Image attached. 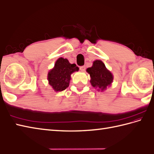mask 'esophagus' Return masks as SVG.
Masks as SVG:
<instances>
[{
  "label": "esophagus",
  "instance_id": "obj_1",
  "mask_svg": "<svg viewBox=\"0 0 154 154\" xmlns=\"http://www.w3.org/2000/svg\"><path fill=\"white\" fill-rule=\"evenodd\" d=\"M80 70L81 71H85V70H86V66H80Z\"/></svg>",
  "mask_w": 154,
  "mask_h": 154
}]
</instances>
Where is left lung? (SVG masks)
I'll return each instance as SVG.
<instances>
[{"mask_svg": "<svg viewBox=\"0 0 154 154\" xmlns=\"http://www.w3.org/2000/svg\"><path fill=\"white\" fill-rule=\"evenodd\" d=\"M86 71L90 75V83L92 86L98 88L102 91L106 90L112 82V73L106 69L105 64L101 60H95L92 66L87 68Z\"/></svg>", "mask_w": 154, "mask_h": 154, "instance_id": "left-lung-1", "label": "left lung"}]
</instances>
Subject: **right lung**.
<instances>
[{"mask_svg": "<svg viewBox=\"0 0 154 154\" xmlns=\"http://www.w3.org/2000/svg\"><path fill=\"white\" fill-rule=\"evenodd\" d=\"M79 68L75 64H70L67 59L60 58L54 64V67L49 72L48 80L49 84L56 92H61L68 87L70 75Z\"/></svg>", "mask_w": 154, "mask_h": 154, "instance_id": "add662e5", "label": "right lung"}]
</instances>
